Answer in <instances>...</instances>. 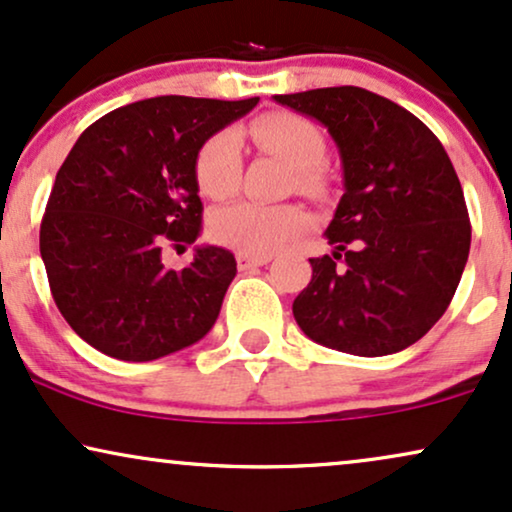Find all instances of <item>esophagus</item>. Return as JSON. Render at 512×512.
Returning a JSON list of instances; mask_svg holds the SVG:
<instances>
[{"label":"esophagus","instance_id":"obj_1","mask_svg":"<svg viewBox=\"0 0 512 512\" xmlns=\"http://www.w3.org/2000/svg\"><path fill=\"white\" fill-rule=\"evenodd\" d=\"M236 262L240 269H252V267H264V264L272 262V255H248V252H238Z\"/></svg>","mask_w":512,"mask_h":512}]
</instances>
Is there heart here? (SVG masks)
<instances>
[{
	"label": "heart",
	"instance_id": "1",
	"mask_svg": "<svg viewBox=\"0 0 512 512\" xmlns=\"http://www.w3.org/2000/svg\"><path fill=\"white\" fill-rule=\"evenodd\" d=\"M255 143L295 169V183L303 193L324 190L322 164L326 155L324 135L312 121L298 114H272L257 119L250 128ZM195 178L202 193L224 200L240 183V138L233 131H219L200 147L195 157ZM310 217L298 205H260L238 200L219 207L209 217V233L217 243L248 255H269L303 233Z\"/></svg>",
	"mask_w": 512,
	"mask_h": 512
}]
</instances>
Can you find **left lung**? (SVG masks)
Returning <instances> with one entry per match:
<instances>
[{"label":"left lung","mask_w":512,"mask_h":512,"mask_svg":"<svg viewBox=\"0 0 512 512\" xmlns=\"http://www.w3.org/2000/svg\"><path fill=\"white\" fill-rule=\"evenodd\" d=\"M324 123L343 164V193L312 281L293 300L305 336L379 357L412 346L451 305L472 226L439 138L396 102L355 85L274 95Z\"/></svg>","instance_id":"1"}]
</instances>
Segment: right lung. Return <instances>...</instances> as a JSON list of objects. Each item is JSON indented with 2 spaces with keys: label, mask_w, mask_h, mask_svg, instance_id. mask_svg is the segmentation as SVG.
I'll list each match as a JSON object with an SVG mask.
<instances>
[{
  "label": "right lung",
  "mask_w": 512,
  "mask_h": 512,
  "mask_svg": "<svg viewBox=\"0 0 512 512\" xmlns=\"http://www.w3.org/2000/svg\"><path fill=\"white\" fill-rule=\"evenodd\" d=\"M257 102L152 97L80 133L49 193L40 255L59 312L92 348L157 360L217 322L236 257L205 245L176 272L162 264V245L200 236L197 152Z\"/></svg>",
  "instance_id": "obj_1"
}]
</instances>
